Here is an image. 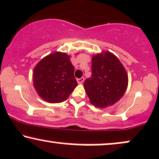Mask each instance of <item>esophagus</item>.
<instances>
[{"instance_id": "obj_1", "label": "esophagus", "mask_w": 159, "mask_h": 159, "mask_svg": "<svg viewBox=\"0 0 159 159\" xmlns=\"http://www.w3.org/2000/svg\"><path fill=\"white\" fill-rule=\"evenodd\" d=\"M84 81V77H82V78H78V79H77V81H78V83H79V84L83 83Z\"/></svg>"}]
</instances>
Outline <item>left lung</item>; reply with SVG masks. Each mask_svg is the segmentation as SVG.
<instances>
[{"label":"left lung","mask_w":159,"mask_h":159,"mask_svg":"<svg viewBox=\"0 0 159 159\" xmlns=\"http://www.w3.org/2000/svg\"><path fill=\"white\" fill-rule=\"evenodd\" d=\"M92 74L84 87L90 103L105 108L118 102L126 91L128 78L119 60L109 52L94 55Z\"/></svg>","instance_id":"8db88e82"}]
</instances>
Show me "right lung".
<instances>
[{
  "label": "right lung",
  "mask_w": 159,
  "mask_h": 159,
  "mask_svg": "<svg viewBox=\"0 0 159 159\" xmlns=\"http://www.w3.org/2000/svg\"><path fill=\"white\" fill-rule=\"evenodd\" d=\"M33 72L38 95L52 103L66 100L78 85L70 57L65 53L56 52L44 57Z\"/></svg>",
  "instance_id": "add662e5"
}]
</instances>
